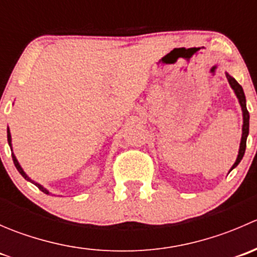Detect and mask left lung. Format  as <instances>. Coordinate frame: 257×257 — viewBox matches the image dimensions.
Here are the masks:
<instances>
[{"label":"left lung","instance_id":"obj_1","mask_svg":"<svg viewBox=\"0 0 257 257\" xmlns=\"http://www.w3.org/2000/svg\"><path fill=\"white\" fill-rule=\"evenodd\" d=\"M226 78L229 80V84L231 85V88L234 89L235 94H236L237 99H239V103L241 105V110H242V119H243V124H242V136H241V142H240V149H239V154H237L236 162L234 163V165L231 167L230 172L234 169L235 167H237V164L241 162L242 159L243 154H245V149H246V139H247L248 136V120H250V114L247 112V108H246V98H245V93H243L242 87L236 82V79L232 78L229 73H226Z\"/></svg>","mask_w":257,"mask_h":257}]
</instances>
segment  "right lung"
Returning <instances> with one entry per match:
<instances>
[{
  "label": "right lung",
  "mask_w": 257,
  "mask_h": 257,
  "mask_svg": "<svg viewBox=\"0 0 257 257\" xmlns=\"http://www.w3.org/2000/svg\"><path fill=\"white\" fill-rule=\"evenodd\" d=\"M7 141H9V144H10V147L12 148V144H11V142H12V141H11V133H10V129H9V126H7ZM12 159H14L15 167L17 168V170H18V172H20V174L22 175V177L25 178L26 180H28V181H31V183H32V184H35V185L37 186V188L40 189L41 191H43V193H45V194H49V191L47 190V189H46V188H43V186L41 185V184H38V183H36V181L31 180V179L27 177V174H26V173L23 172V169H22V168H21L20 163H18V160L16 159V157H15V154H14V153H12Z\"/></svg>",
  "instance_id": "obj_1"
}]
</instances>
